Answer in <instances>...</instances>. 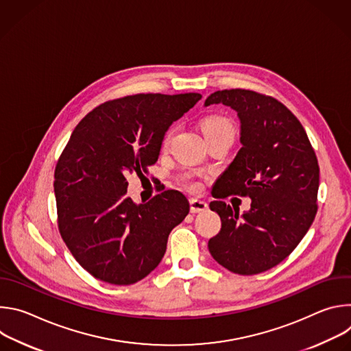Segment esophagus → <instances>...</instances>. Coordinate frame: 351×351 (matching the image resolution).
Segmentation results:
<instances>
[{
    "instance_id": "1",
    "label": "esophagus",
    "mask_w": 351,
    "mask_h": 351,
    "mask_svg": "<svg viewBox=\"0 0 351 351\" xmlns=\"http://www.w3.org/2000/svg\"><path fill=\"white\" fill-rule=\"evenodd\" d=\"M208 210V204L206 202H202V199H197V198H191L190 199V211L193 214L195 213H203Z\"/></svg>"
}]
</instances>
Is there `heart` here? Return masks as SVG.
<instances>
[{"instance_id": "b5f03b06", "label": "heart", "mask_w": 351, "mask_h": 351, "mask_svg": "<svg viewBox=\"0 0 351 351\" xmlns=\"http://www.w3.org/2000/svg\"><path fill=\"white\" fill-rule=\"evenodd\" d=\"M202 132L204 133L207 141H211L214 138L222 137V136H228L232 134L234 136V125L233 122L225 117V115H219V114H214V115H208L202 121ZM172 136H173V129H169L164 138H162V149H168L172 141ZM186 186L189 189H195V183L190 179L184 180Z\"/></svg>"}]
</instances>
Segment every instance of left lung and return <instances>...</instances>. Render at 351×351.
I'll list each match as a JSON object with an SVG mask.
<instances>
[{
	"label": "left lung",
	"instance_id": "obj_1",
	"mask_svg": "<svg viewBox=\"0 0 351 351\" xmlns=\"http://www.w3.org/2000/svg\"><path fill=\"white\" fill-rule=\"evenodd\" d=\"M219 103L237 112L243 147L213 195L250 197L252 208L239 217L222 199L213 202L222 228L208 250L226 269L256 275L282 263L308 232L318 210L319 165L303 125L276 98L230 88L206 99L207 107Z\"/></svg>",
	"mask_w": 351,
	"mask_h": 351
}]
</instances>
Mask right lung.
<instances>
[{
  "mask_svg": "<svg viewBox=\"0 0 351 351\" xmlns=\"http://www.w3.org/2000/svg\"><path fill=\"white\" fill-rule=\"evenodd\" d=\"M199 98L198 93L121 97L95 107L72 132L54 173L58 229L94 278L126 286L161 263L171 230L189 214L187 198L165 190L136 206L126 178L157 162L165 132Z\"/></svg>",
  "mask_w": 351,
  "mask_h": 351,
  "instance_id": "right-lung-1",
  "label": "right lung"
}]
</instances>
